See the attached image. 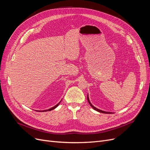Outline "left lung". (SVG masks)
Wrapping results in <instances>:
<instances>
[{"instance_id":"left-lung-1","label":"left lung","mask_w":150,"mask_h":150,"mask_svg":"<svg viewBox=\"0 0 150 150\" xmlns=\"http://www.w3.org/2000/svg\"><path fill=\"white\" fill-rule=\"evenodd\" d=\"M87 99H88V102H89V104H90V106H91L94 110H95L96 111H98V112H102V113H106V114H111V112H106V111H102V110H99V109H98V108H95L94 106H93V105H92V104L90 103V101H89V98H88H88H87Z\"/></svg>"}]
</instances>
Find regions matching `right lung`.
<instances>
[{
    "label": "right lung",
    "mask_w": 150,
    "mask_h": 150,
    "mask_svg": "<svg viewBox=\"0 0 150 150\" xmlns=\"http://www.w3.org/2000/svg\"><path fill=\"white\" fill-rule=\"evenodd\" d=\"M59 103H59L57 104H56V106H54V107H52V108H50V109H49V110H44V111H51V110H54V109H55L56 108H57V106H58V105L59 104Z\"/></svg>",
    "instance_id": "1"
}]
</instances>
